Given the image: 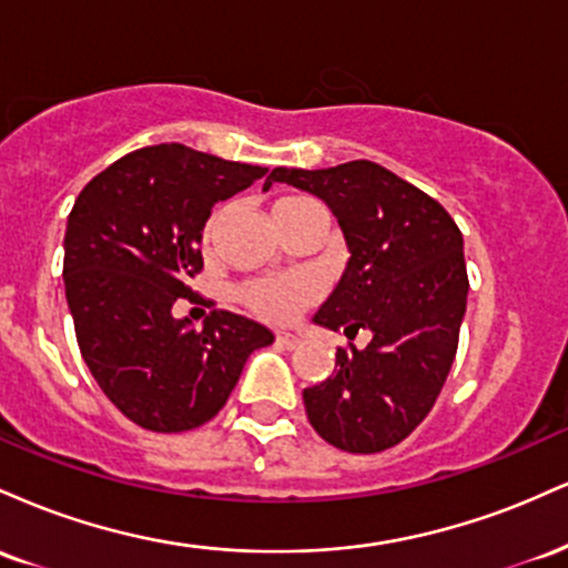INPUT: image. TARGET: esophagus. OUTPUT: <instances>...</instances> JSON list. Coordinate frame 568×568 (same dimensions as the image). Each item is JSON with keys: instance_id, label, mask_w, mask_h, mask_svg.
Returning a JSON list of instances; mask_svg holds the SVG:
<instances>
[{"instance_id": "esophagus-1", "label": "esophagus", "mask_w": 568, "mask_h": 568, "mask_svg": "<svg viewBox=\"0 0 568 568\" xmlns=\"http://www.w3.org/2000/svg\"><path fill=\"white\" fill-rule=\"evenodd\" d=\"M277 344L283 349H293L298 344V336L296 334H288V331H280L277 334Z\"/></svg>"}]
</instances>
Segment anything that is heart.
I'll return each instance as SVG.
<instances>
[{
    "label": "heart",
    "mask_w": 568,
    "mask_h": 568,
    "mask_svg": "<svg viewBox=\"0 0 568 568\" xmlns=\"http://www.w3.org/2000/svg\"><path fill=\"white\" fill-rule=\"evenodd\" d=\"M302 202L298 197H285L275 202V211L280 207H288ZM219 213L205 224V232L202 237L211 240L213 230H216ZM240 302H243L253 315L264 317V321L272 323H285L296 315L302 306H306L315 296V285L306 277H272V280H253V283H245L240 288Z\"/></svg>",
    "instance_id": "1"
}]
</instances>
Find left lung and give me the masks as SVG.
I'll return each mask as SVG.
<instances>
[{"label":"left lung","instance_id":"obj_1","mask_svg":"<svg viewBox=\"0 0 568 568\" xmlns=\"http://www.w3.org/2000/svg\"><path fill=\"white\" fill-rule=\"evenodd\" d=\"M266 181L321 197L347 243V270L312 321L347 338L371 331L366 349L338 347L334 374L304 389L306 419L342 452L393 448L422 425L452 371L470 288L459 226L371 160L275 168Z\"/></svg>","mask_w":568,"mask_h":568}]
</instances>
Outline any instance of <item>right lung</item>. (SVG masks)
Wrapping results in <instances>:
<instances>
[{
  "instance_id": "obj_1",
  "label": "right lung",
  "mask_w": 568,
  "mask_h": 568,
  "mask_svg": "<svg viewBox=\"0 0 568 568\" xmlns=\"http://www.w3.org/2000/svg\"><path fill=\"white\" fill-rule=\"evenodd\" d=\"M266 168L184 143L130 152L82 189L63 237V283L90 374L130 422L152 433L194 429L224 408L270 328L213 310L202 331L175 321L202 270L211 207L264 179Z\"/></svg>"
}]
</instances>
